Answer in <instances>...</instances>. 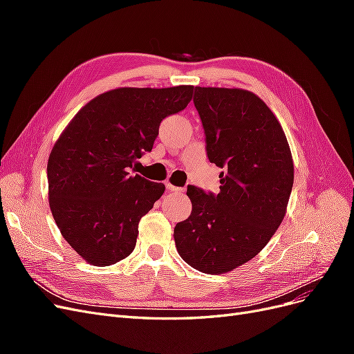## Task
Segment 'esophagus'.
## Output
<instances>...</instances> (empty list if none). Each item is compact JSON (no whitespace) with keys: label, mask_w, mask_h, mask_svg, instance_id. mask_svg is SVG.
Instances as JSON below:
<instances>
[{"label":"esophagus","mask_w":354,"mask_h":354,"mask_svg":"<svg viewBox=\"0 0 354 354\" xmlns=\"http://www.w3.org/2000/svg\"><path fill=\"white\" fill-rule=\"evenodd\" d=\"M165 186H167V189H168L169 192H176V194H181V192H185L183 187H177V186H174V185H171L169 181H165Z\"/></svg>","instance_id":"34e87169"}]
</instances>
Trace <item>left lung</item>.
<instances>
[{"label": "left lung", "instance_id": "left-lung-1", "mask_svg": "<svg viewBox=\"0 0 354 354\" xmlns=\"http://www.w3.org/2000/svg\"><path fill=\"white\" fill-rule=\"evenodd\" d=\"M194 103L209 162L223 168L220 192L187 186L192 212L174 241L189 266L221 274L254 259L281 226L294 164L279 121L254 93L195 87Z\"/></svg>", "mask_w": 354, "mask_h": 354}]
</instances>
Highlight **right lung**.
Returning <instances> with one entry per match:
<instances>
[{
    "label": "right lung",
    "mask_w": 354,
    "mask_h": 354,
    "mask_svg": "<svg viewBox=\"0 0 354 354\" xmlns=\"http://www.w3.org/2000/svg\"><path fill=\"white\" fill-rule=\"evenodd\" d=\"M194 87L116 88L73 116L50 153L48 199L62 236L85 261L111 266L130 255L138 221L165 186L133 176L164 118L183 111Z\"/></svg>",
    "instance_id": "1"
}]
</instances>
